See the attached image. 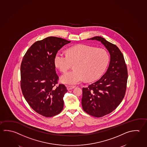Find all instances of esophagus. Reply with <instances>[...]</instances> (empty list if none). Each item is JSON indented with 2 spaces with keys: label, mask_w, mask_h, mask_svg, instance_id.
<instances>
[{
  "label": "esophagus",
  "mask_w": 147,
  "mask_h": 147,
  "mask_svg": "<svg viewBox=\"0 0 147 147\" xmlns=\"http://www.w3.org/2000/svg\"><path fill=\"white\" fill-rule=\"evenodd\" d=\"M67 90H71V89H72L74 88L75 87L74 86H67Z\"/></svg>",
  "instance_id": "obj_1"
}]
</instances>
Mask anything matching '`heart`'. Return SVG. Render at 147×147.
<instances>
[{
	"mask_svg": "<svg viewBox=\"0 0 147 147\" xmlns=\"http://www.w3.org/2000/svg\"><path fill=\"white\" fill-rule=\"evenodd\" d=\"M109 55L105 49L96 48L86 45L71 47L67 53L59 51L55 55V66L65 72L75 63V69L64 73L61 76L63 83L75 85L86 79L96 80L105 71L109 62Z\"/></svg>",
	"mask_w": 147,
	"mask_h": 147,
	"instance_id": "obj_1",
	"label": "heart"
}]
</instances>
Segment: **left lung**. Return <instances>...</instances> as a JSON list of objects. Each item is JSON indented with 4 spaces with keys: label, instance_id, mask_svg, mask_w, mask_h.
Instances as JSON below:
<instances>
[{
    "label": "left lung",
    "instance_id": "left-lung-1",
    "mask_svg": "<svg viewBox=\"0 0 147 147\" xmlns=\"http://www.w3.org/2000/svg\"><path fill=\"white\" fill-rule=\"evenodd\" d=\"M87 39L101 42L110 55L109 66L105 74L96 82L83 88L84 111L100 117L111 113L122 102L126 90L127 69L124 56L115 45L100 36Z\"/></svg>",
    "mask_w": 147,
    "mask_h": 147
}]
</instances>
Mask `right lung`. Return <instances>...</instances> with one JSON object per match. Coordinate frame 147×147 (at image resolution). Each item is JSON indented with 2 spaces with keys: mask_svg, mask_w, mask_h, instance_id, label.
<instances>
[{
  "mask_svg": "<svg viewBox=\"0 0 147 147\" xmlns=\"http://www.w3.org/2000/svg\"><path fill=\"white\" fill-rule=\"evenodd\" d=\"M50 36L34 43L21 65V87L26 101L37 113L52 117L63 109V97L67 92L63 84L57 86L58 76L54 59L58 50L70 42Z\"/></svg>",
  "mask_w": 147,
  "mask_h": 147,
  "instance_id": "1",
  "label": "right lung"
}]
</instances>
